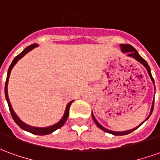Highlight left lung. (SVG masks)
<instances>
[{
  "mask_svg": "<svg viewBox=\"0 0 160 160\" xmlns=\"http://www.w3.org/2000/svg\"><path fill=\"white\" fill-rule=\"evenodd\" d=\"M119 47H120V48H121V51H122V53H127V57H130V58H132V59H134V60H136L137 61H138L140 64H142L145 68H146V69L147 70V72H148V74H149V76H150L151 80H152V83H153L154 85V80L153 78H152V72H151V69H150V67L148 66V64H147V62H146L144 59H143L142 57L140 56L139 54H138V53L137 52V50L132 47V46L129 45V44H120L119 45ZM154 89H155V86H154ZM153 105H154V99L153 101H152V107H151V111H150V113H149V115H148V117L146 118L144 121H143L141 124H139L138 127H134V128H132V129H130V130H127V131H122V132H115V131H112V130H109V129H107V128H105L104 127H102L100 124H99L98 121H97V119H95V117H94V115H93V113H92V119H93V121L95 122V124L97 125V127H99V128H100L101 130H103L104 132H108V133H111V134L112 135H117V136H120V135H126V134H128V133H130V132H133L134 130H136L138 127H139L141 125H142L143 123L145 122L146 120H147L148 119V118L150 117L151 114H152V110H153Z\"/></svg>",
  "mask_w": 160,
  "mask_h": 160,
  "instance_id": "obj_1",
  "label": "left lung"
}]
</instances>
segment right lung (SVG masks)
<instances>
[{"instance_id":"right-lung-1","label":"right lung","mask_w":160,"mask_h":160,"mask_svg":"<svg viewBox=\"0 0 160 160\" xmlns=\"http://www.w3.org/2000/svg\"><path fill=\"white\" fill-rule=\"evenodd\" d=\"M37 47H39L38 44H32V45L27 47V48L22 51V53H20V54H18L17 56L15 57V58L14 59V61H12V63H11V65H10L9 68H8V75H7L6 84H5V96H6L7 102H8V107H9V111L10 112H11V115H12V117H13V119H14V122L16 123L19 127H21L22 129H23V130L27 131V132H31V133H33V134L48 135L49 134V133H52L53 132L56 131L57 129L61 128V127L64 125L65 122H66V121H67V119H68V115H69V108H70L71 104L73 102V100L70 101V102L67 105L66 109H65L64 114H63V116H62V118L60 119V121H58L56 124H54V125H52V126H50V127H32V126H29V125L26 124V123L23 122L22 119L18 117L17 114L14 112V109H13V107H12V105H11V103H10L9 98H8V79H9L11 70L13 69V68L14 67V65L17 63V61H19V60H21L24 55H26V54L28 53V52H30L31 50H33V48H37Z\"/></svg>"}]
</instances>
